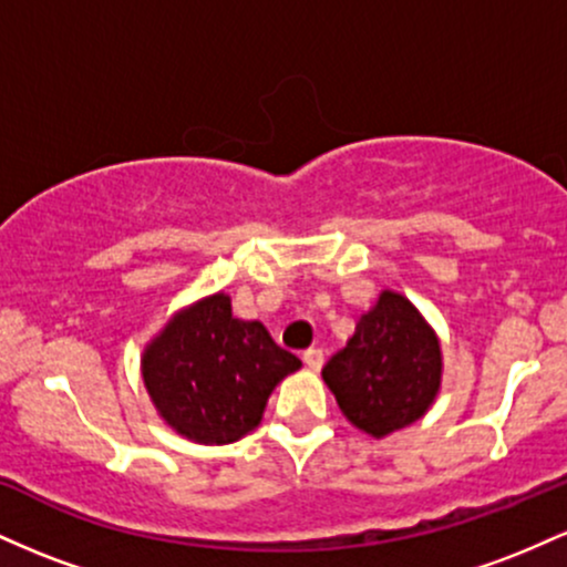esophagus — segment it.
<instances>
[{"label": "esophagus", "mask_w": 567, "mask_h": 567, "mask_svg": "<svg viewBox=\"0 0 567 567\" xmlns=\"http://www.w3.org/2000/svg\"><path fill=\"white\" fill-rule=\"evenodd\" d=\"M303 362H306V368H309V370H320L322 362H324L322 349H317V347L306 349V351H303Z\"/></svg>", "instance_id": "esophagus-1"}]
</instances>
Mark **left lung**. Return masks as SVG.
Instances as JSON below:
<instances>
[{"mask_svg": "<svg viewBox=\"0 0 567 567\" xmlns=\"http://www.w3.org/2000/svg\"><path fill=\"white\" fill-rule=\"evenodd\" d=\"M322 381L351 426L383 440L419 419L442 386V343L410 298L381 290Z\"/></svg>", "mask_w": 567, "mask_h": 567, "instance_id": "8db88e82", "label": "left lung"}]
</instances>
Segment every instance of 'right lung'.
<instances>
[{
    "instance_id": "add662e5",
    "label": "right lung",
    "mask_w": 567,
    "mask_h": 567,
    "mask_svg": "<svg viewBox=\"0 0 567 567\" xmlns=\"http://www.w3.org/2000/svg\"><path fill=\"white\" fill-rule=\"evenodd\" d=\"M301 360L256 320H237L226 292L184 306L143 347L141 375L157 415L197 445H229L261 424L266 402Z\"/></svg>"
}]
</instances>
